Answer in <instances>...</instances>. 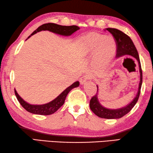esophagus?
<instances>
[{"label": "esophagus", "instance_id": "34e87169", "mask_svg": "<svg viewBox=\"0 0 153 153\" xmlns=\"http://www.w3.org/2000/svg\"><path fill=\"white\" fill-rule=\"evenodd\" d=\"M90 79V76H89V75H84V76H82L81 79H80V82H81V84L82 85L84 84L85 82L87 80Z\"/></svg>", "mask_w": 153, "mask_h": 153}]
</instances>
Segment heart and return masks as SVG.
Listing matches in <instances>:
<instances>
[{
    "label": "heart",
    "instance_id": "1",
    "mask_svg": "<svg viewBox=\"0 0 153 153\" xmlns=\"http://www.w3.org/2000/svg\"><path fill=\"white\" fill-rule=\"evenodd\" d=\"M81 47L85 54L95 53L97 64L104 66L113 58L116 51V42L112 36L90 33L81 39Z\"/></svg>",
    "mask_w": 153,
    "mask_h": 153
}]
</instances>
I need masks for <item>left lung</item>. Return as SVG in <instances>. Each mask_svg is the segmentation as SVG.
Instances as JSON below:
<instances>
[{
  "label": "left lung",
  "mask_w": 153,
  "mask_h": 153,
  "mask_svg": "<svg viewBox=\"0 0 153 153\" xmlns=\"http://www.w3.org/2000/svg\"><path fill=\"white\" fill-rule=\"evenodd\" d=\"M108 30L109 32L112 34L114 39L115 40L117 45V54L116 57H119L123 56H131L135 57L138 62L139 68H140V81L139 83L138 91H137V95L134 97L133 101L127 105L125 107H123L119 109H108L102 106L100 104L98 98H97V94H98V86H97V92L96 94L94 96L91 97V100L89 102L90 108L94 112L95 114H96L97 117L100 118L108 119H119L121 118L126 115V114L131 111L133 108V107L136 104V102L138 100L140 94V89H141L142 84V71L141 68V64H140L139 55L137 53V51L135 47L133 41L130 39L129 36H127L124 32L119 30L116 28H111L108 27L104 30Z\"/></svg>",
  "instance_id": "obj_1"
}]
</instances>
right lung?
Listing matches in <instances>:
<instances>
[{"instance_id":"right-lung-1","label":"right lung","mask_w":153,"mask_h":153,"mask_svg":"<svg viewBox=\"0 0 153 153\" xmlns=\"http://www.w3.org/2000/svg\"><path fill=\"white\" fill-rule=\"evenodd\" d=\"M79 29L80 27L76 26H61V25H58L53 23L45 24L41 25V26H39L38 28L36 30H34L30 34V36H29L27 39H29L30 37L32 36L33 34L42 30H48L51 32H53V33L62 35V36H71L72 34H73L74 32L77 31ZM79 81L74 82L73 84H72L71 86H69L68 88L65 89L62 94H60L56 99L52 100L51 102H49V103L41 105H33L27 103L26 101H24V100L19 96L18 94L17 93L16 89H15V94H16L17 99L19 101L20 104H21L22 107H23L24 109H26L27 112L35 114L49 115L54 113L55 112H56L57 110L64 104L65 99H66L67 95L69 93L70 91L74 88V87H79Z\"/></svg>"}]
</instances>
